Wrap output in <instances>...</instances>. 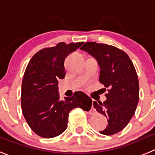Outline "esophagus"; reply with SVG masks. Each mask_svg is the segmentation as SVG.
Returning a JSON list of instances; mask_svg holds the SVG:
<instances>
[{
	"instance_id": "esophagus-1",
	"label": "esophagus",
	"mask_w": 155,
	"mask_h": 155,
	"mask_svg": "<svg viewBox=\"0 0 155 155\" xmlns=\"http://www.w3.org/2000/svg\"><path fill=\"white\" fill-rule=\"evenodd\" d=\"M95 113V109H92V111L91 112V114H94Z\"/></svg>"
}]
</instances>
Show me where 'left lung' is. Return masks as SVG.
Returning <instances> with one entry per match:
<instances>
[{
  "instance_id": "left-lung-1",
  "label": "left lung",
  "mask_w": 155,
  "mask_h": 155,
  "mask_svg": "<svg viewBox=\"0 0 155 155\" xmlns=\"http://www.w3.org/2000/svg\"><path fill=\"white\" fill-rule=\"evenodd\" d=\"M80 49L96 59L100 67L99 82L108 89L106 101L93 102L96 111L108 119V126L99 132L116 134L126 127L138 103L139 83L135 68L128 54L114 46L88 42Z\"/></svg>"
}]
</instances>
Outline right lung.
Instances as JSON below:
<instances>
[{
	"label": "right lung",
	"instance_id": "1",
	"mask_svg": "<svg viewBox=\"0 0 155 155\" xmlns=\"http://www.w3.org/2000/svg\"><path fill=\"white\" fill-rule=\"evenodd\" d=\"M83 42L59 43L56 47L40 50L29 62L21 87V107L24 118L34 133L45 138L60 135L67 128L72 109L79 107L89 111L92 101L78 91L72 97L60 99L58 79L66 75V56Z\"/></svg>",
	"mask_w": 155,
	"mask_h": 155
}]
</instances>
